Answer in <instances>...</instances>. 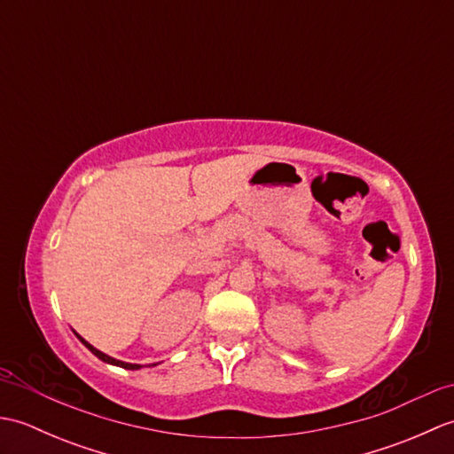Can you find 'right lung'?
Here are the masks:
<instances>
[{
  "mask_svg": "<svg viewBox=\"0 0 454 454\" xmlns=\"http://www.w3.org/2000/svg\"><path fill=\"white\" fill-rule=\"evenodd\" d=\"M74 333H75V332H74ZM75 337H78V340H80L85 347H88V349H90L95 356H98V359H101L103 363H109V364H114V366H121V369H127V371H138V369H142V366H144V364H138V363H124V361L114 359V356H109L107 353H103V351H99V349H95V347H93L91 343L85 341L80 333H75ZM146 366H156V363H153V364H146Z\"/></svg>",
  "mask_w": 454,
  "mask_h": 454,
  "instance_id": "add662e5",
  "label": "right lung"
}]
</instances>
